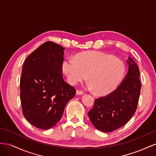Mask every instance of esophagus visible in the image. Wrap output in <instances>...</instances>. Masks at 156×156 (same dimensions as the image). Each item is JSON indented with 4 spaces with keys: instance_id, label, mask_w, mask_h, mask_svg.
<instances>
[{
    "instance_id": "1",
    "label": "esophagus",
    "mask_w": 156,
    "mask_h": 156,
    "mask_svg": "<svg viewBox=\"0 0 156 156\" xmlns=\"http://www.w3.org/2000/svg\"><path fill=\"white\" fill-rule=\"evenodd\" d=\"M83 94V92L82 91H80V90H76V95H82Z\"/></svg>"
}]
</instances>
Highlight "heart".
<instances>
[{"label": "heart", "mask_w": 156, "mask_h": 156, "mask_svg": "<svg viewBox=\"0 0 156 156\" xmlns=\"http://www.w3.org/2000/svg\"><path fill=\"white\" fill-rule=\"evenodd\" d=\"M62 70L69 82L76 85L88 77L89 88L99 95L112 92L121 83L125 74L123 63L113 56L98 51H86L65 59Z\"/></svg>", "instance_id": "b5f03b06"}]
</instances>
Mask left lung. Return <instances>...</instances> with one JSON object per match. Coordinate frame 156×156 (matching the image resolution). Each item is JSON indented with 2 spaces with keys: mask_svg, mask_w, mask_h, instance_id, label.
Returning a JSON list of instances; mask_svg holds the SVG:
<instances>
[{
  "mask_svg": "<svg viewBox=\"0 0 156 156\" xmlns=\"http://www.w3.org/2000/svg\"><path fill=\"white\" fill-rule=\"evenodd\" d=\"M128 72L122 83L109 95L95 99L88 112L96 129L109 133L122 127L135 114L139 99L141 84L139 66L130 57L127 60Z\"/></svg>",
  "mask_w": 156,
  "mask_h": 156,
  "instance_id": "8db88e82",
  "label": "left lung"
}]
</instances>
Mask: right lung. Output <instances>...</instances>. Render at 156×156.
Here are the masks:
<instances>
[{
    "mask_svg": "<svg viewBox=\"0 0 156 156\" xmlns=\"http://www.w3.org/2000/svg\"><path fill=\"white\" fill-rule=\"evenodd\" d=\"M65 48L46 42L27 57L22 68L20 98L25 119L41 129L58 123L75 89L66 83L62 64Z\"/></svg>",
    "mask_w": 156,
    "mask_h": 156,
    "instance_id": "obj_1",
    "label": "right lung"
}]
</instances>
